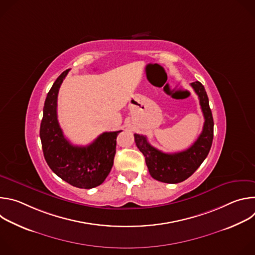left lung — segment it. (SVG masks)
Here are the masks:
<instances>
[{"instance_id":"obj_1","label":"left lung","mask_w":255,"mask_h":255,"mask_svg":"<svg viewBox=\"0 0 255 255\" xmlns=\"http://www.w3.org/2000/svg\"><path fill=\"white\" fill-rule=\"evenodd\" d=\"M191 86L199 97L205 118L203 131L191 147L176 153H164L150 145L146 136L134 134L135 143L145 157L150 175L162 183L177 184L190 177L205 160L212 146L214 121L207 93L200 82Z\"/></svg>"}]
</instances>
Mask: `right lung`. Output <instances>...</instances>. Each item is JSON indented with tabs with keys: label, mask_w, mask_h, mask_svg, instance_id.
<instances>
[{
	"label": "right lung",
	"mask_w": 255,
	"mask_h": 255,
	"mask_svg": "<svg viewBox=\"0 0 255 255\" xmlns=\"http://www.w3.org/2000/svg\"><path fill=\"white\" fill-rule=\"evenodd\" d=\"M67 74L68 69L56 79L44 103L40 125L42 150L48 166L61 179L80 189H93L110 173L116 139L122 130L104 132L87 146H76L64 137L57 120V96Z\"/></svg>",
	"instance_id": "obj_1"
}]
</instances>
